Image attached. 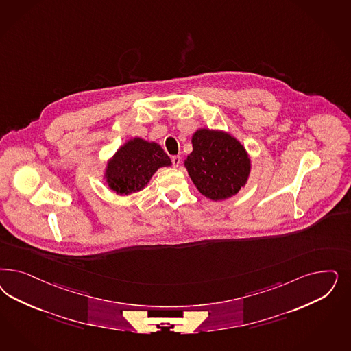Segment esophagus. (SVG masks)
<instances>
[{"label": "esophagus", "mask_w": 351, "mask_h": 351, "mask_svg": "<svg viewBox=\"0 0 351 351\" xmlns=\"http://www.w3.org/2000/svg\"><path fill=\"white\" fill-rule=\"evenodd\" d=\"M171 162H173V167H174V168H178L180 164H181V156H178V155H177V156H173V158H171Z\"/></svg>", "instance_id": "1"}]
</instances>
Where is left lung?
I'll list each match as a JSON object with an SVG mask.
<instances>
[{
  "instance_id": "left-lung-1",
  "label": "left lung",
  "mask_w": 351,
  "mask_h": 351,
  "mask_svg": "<svg viewBox=\"0 0 351 351\" xmlns=\"http://www.w3.org/2000/svg\"><path fill=\"white\" fill-rule=\"evenodd\" d=\"M191 142L193 152L184 160V168L199 193L221 202L244 189L252 161L240 141L225 130L202 128Z\"/></svg>"
}]
</instances>
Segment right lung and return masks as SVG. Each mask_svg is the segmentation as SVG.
I'll return each instance as SVG.
<instances>
[{
	"mask_svg": "<svg viewBox=\"0 0 351 351\" xmlns=\"http://www.w3.org/2000/svg\"><path fill=\"white\" fill-rule=\"evenodd\" d=\"M170 165L169 156L158 143L136 136L108 158L103 180L116 195L128 196L146 189L160 168Z\"/></svg>",
	"mask_w": 351,
	"mask_h": 351,
	"instance_id": "right-lung-1",
	"label": "right lung"
}]
</instances>
